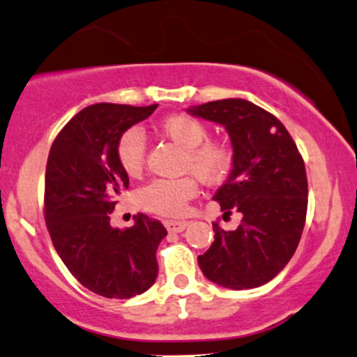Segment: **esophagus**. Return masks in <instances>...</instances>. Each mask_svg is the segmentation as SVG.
Here are the masks:
<instances>
[{
  "instance_id": "obj_1",
  "label": "esophagus",
  "mask_w": 357,
  "mask_h": 357,
  "mask_svg": "<svg viewBox=\"0 0 357 357\" xmlns=\"http://www.w3.org/2000/svg\"><path fill=\"white\" fill-rule=\"evenodd\" d=\"M188 225V220H166V229L169 232H183Z\"/></svg>"
}]
</instances>
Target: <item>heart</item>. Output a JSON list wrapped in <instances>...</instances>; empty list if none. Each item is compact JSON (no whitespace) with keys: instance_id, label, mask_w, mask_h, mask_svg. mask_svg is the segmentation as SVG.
I'll return each mask as SVG.
<instances>
[{"instance_id":"heart-1","label":"heart","mask_w":357,"mask_h":357,"mask_svg":"<svg viewBox=\"0 0 357 357\" xmlns=\"http://www.w3.org/2000/svg\"><path fill=\"white\" fill-rule=\"evenodd\" d=\"M161 135L184 148L183 169L196 175L204 184H220L234 166V151L222 139L207 138L209 126L192 115L176 114L158 125ZM116 161L128 176L142 173L146 158V143L137 128H128L116 139ZM197 194L193 176L178 179H153L138 189L137 202L142 209L160 215H181L188 202Z\"/></svg>"}]
</instances>
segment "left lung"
<instances>
[{
	"label": "left lung",
	"mask_w": 357,
	"mask_h": 357,
	"mask_svg": "<svg viewBox=\"0 0 357 357\" xmlns=\"http://www.w3.org/2000/svg\"><path fill=\"white\" fill-rule=\"evenodd\" d=\"M189 114L225 126L234 148L227 181L214 194L236 231L212 224L214 242L197 257L206 278L232 290L255 288L285 268L298 247L308 207L303 158L277 116L243 98L207 102Z\"/></svg>",
	"instance_id": "8db88e82"
}]
</instances>
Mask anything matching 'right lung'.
Segmentation results:
<instances>
[{
    "label": "right lung",
    "mask_w": 357,
    "mask_h": 357,
    "mask_svg": "<svg viewBox=\"0 0 357 357\" xmlns=\"http://www.w3.org/2000/svg\"><path fill=\"white\" fill-rule=\"evenodd\" d=\"M96 103L59 132L49 151L44 219L54 249L85 288L105 298H132L158 277L156 250L166 237L160 220L135 215L133 227L114 229L116 196L128 174L116 161V139L156 110Z\"/></svg>",
    "instance_id": "obj_1"
}]
</instances>
